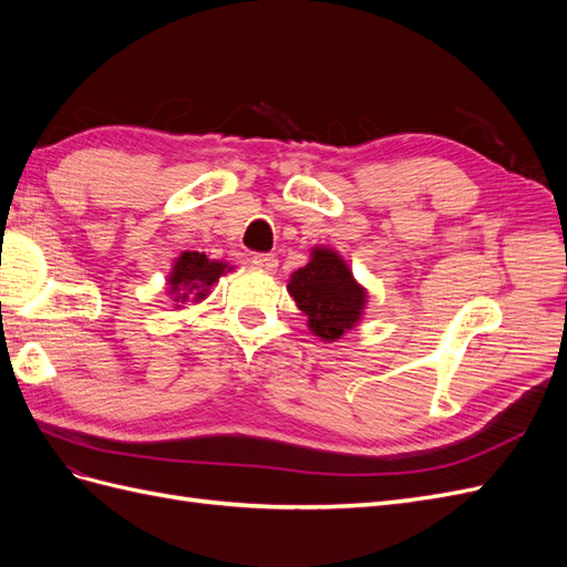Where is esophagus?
Listing matches in <instances>:
<instances>
[{"mask_svg":"<svg viewBox=\"0 0 567 567\" xmlns=\"http://www.w3.org/2000/svg\"><path fill=\"white\" fill-rule=\"evenodd\" d=\"M257 269H262V271H274L279 267V260H277V255H271V252H260V255H252V260H250Z\"/></svg>","mask_w":567,"mask_h":567,"instance_id":"1","label":"esophagus"}]
</instances>
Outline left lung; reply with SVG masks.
<instances>
[{
  "label": "left lung",
  "mask_w": 567,
  "mask_h": 567,
  "mask_svg": "<svg viewBox=\"0 0 567 567\" xmlns=\"http://www.w3.org/2000/svg\"><path fill=\"white\" fill-rule=\"evenodd\" d=\"M307 326L321 340H338L362 317L367 290L352 277L350 267L333 250L317 248L312 260L293 271L288 284Z\"/></svg>",
  "instance_id": "1"
}]
</instances>
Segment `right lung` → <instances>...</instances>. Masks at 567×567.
I'll list each match as a JSON object with an SVG mask.
<instances>
[{
    "mask_svg": "<svg viewBox=\"0 0 567 567\" xmlns=\"http://www.w3.org/2000/svg\"><path fill=\"white\" fill-rule=\"evenodd\" d=\"M225 269L227 265L208 260V257L200 252H182L173 267V274H169L167 279L169 293L175 296V300H182V302L188 298V293L203 298L205 293H198V290L213 286Z\"/></svg>",
    "mask_w": 567,
    "mask_h": 567,
    "instance_id": "1",
    "label": "right lung"
}]
</instances>
